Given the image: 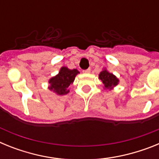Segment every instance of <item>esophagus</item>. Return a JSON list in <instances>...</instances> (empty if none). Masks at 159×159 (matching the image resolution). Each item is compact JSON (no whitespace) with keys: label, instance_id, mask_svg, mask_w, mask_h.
<instances>
[{"label":"esophagus","instance_id":"1","mask_svg":"<svg viewBox=\"0 0 159 159\" xmlns=\"http://www.w3.org/2000/svg\"><path fill=\"white\" fill-rule=\"evenodd\" d=\"M83 72H84V73H90V72H91V68H88V69H86V70H84V71H83Z\"/></svg>","mask_w":159,"mask_h":159}]
</instances>
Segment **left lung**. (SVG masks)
Here are the masks:
<instances>
[{
  "mask_svg": "<svg viewBox=\"0 0 159 159\" xmlns=\"http://www.w3.org/2000/svg\"><path fill=\"white\" fill-rule=\"evenodd\" d=\"M99 79L104 85V89H112L114 87L118 85L119 82V79L116 75L107 71L106 69H103L99 73Z\"/></svg>",
  "mask_w": 159,
  "mask_h": 159,
  "instance_id": "obj_1",
  "label": "left lung"
}]
</instances>
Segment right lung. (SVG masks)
<instances>
[{
  "mask_svg": "<svg viewBox=\"0 0 159 159\" xmlns=\"http://www.w3.org/2000/svg\"><path fill=\"white\" fill-rule=\"evenodd\" d=\"M77 69H69L66 67H62L56 76L49 80L50 86L48 88L57 95H66L69 92L68 87L75 80L77 74H79Z\"/></svg>",
  "mask_w": 159,
  "mask_h": 159,
  "instance_id": "1",
  "label": "right lung"
}]
</instances>
